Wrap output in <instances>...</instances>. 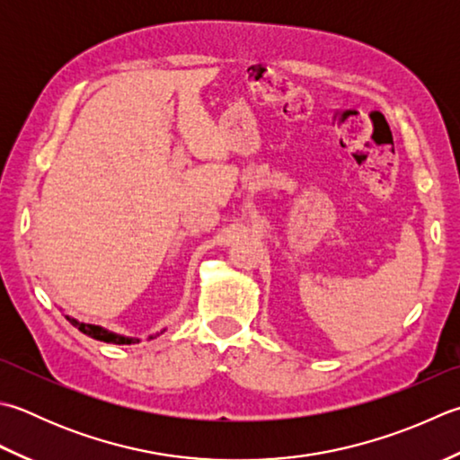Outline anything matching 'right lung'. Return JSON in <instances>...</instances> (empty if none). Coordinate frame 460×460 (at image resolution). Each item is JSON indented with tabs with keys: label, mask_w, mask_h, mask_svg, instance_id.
<instances>
[{
	"label": "right lung",
	"mask_w": 460,
	"mask_h": 460,
	"mask_svg": "<svg viewBox=\"0 0 460 460\" xmlns=\"http://www.w3.org/2000/svg\"><path fill=\"white\" fill-rule=\"evenodd\" d=\"M67 321L71 325L77 327L84 335L97 339V341H103V343H113V345H131V343H139V339H131V337H121V335H115V332L105 331L102 327H95V325H85V323H77L75 319L67 317ZM149 339H155V337H149Z\"/></svg>",
	"instance_id": "add662e5"
}]
</instances>
